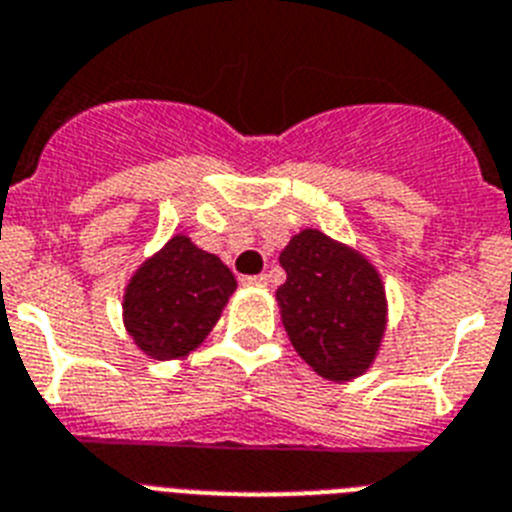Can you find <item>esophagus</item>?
Wrapping results in <instances>:
<instances>
[{
  "label": "esophagus",
  "instance_id": "34e87169",
  "mask_svg": "<svg viewBox=\"0 0 512 512\" xmlns=\"http://www.w3.org/2000/svg\"><path fill=\"white\" fill-rule=\"evenodd\" d=\"M244 283H247V286H268V276H265V273H260V276H247V278H242Z\"/></svg>",
  "mask_w": 512,
  "mask_h": 512
}]
</instances>
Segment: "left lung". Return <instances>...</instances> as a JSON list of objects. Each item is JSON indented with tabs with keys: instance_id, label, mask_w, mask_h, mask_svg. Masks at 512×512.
Masks as SVG:
<instances>
[{
	"instance_id": "obj_1",
	"label": "left lung",
	"mask_w": 512,
	"mask_h": 512,
	"mask_svg": "<svg viewBox=\"0 0 512 512\" xmlns=\"http://www.w3.org/2000/svg\"><path fill=\"white\" fill-rule=\"evenodd\" d=\"M283 328L317 375L346 382L367 372L385 333V289L356 249L304 229L281 252Z\"/></svg>"
}]
</instances>
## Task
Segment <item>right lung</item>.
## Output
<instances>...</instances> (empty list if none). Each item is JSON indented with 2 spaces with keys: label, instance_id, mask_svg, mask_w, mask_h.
Masks as SVG:
<instances>
[{
  "label": "right lung",
  "instance_id": "obj_1",
  "mask_svg": "<svg viewBox=\"0 0 512 512\" xmlns=\"http://www.w3.org/2000/svg\"><path fill=\"white\" fill-rule=\"evenodd\" d=\"M234 289V273L216 255L171 236L127 283L124 328L150 359H176L205 341Z\"/></svg>",
  "mask_w": 512,
  "mask_h": 512
}]
</instances>
